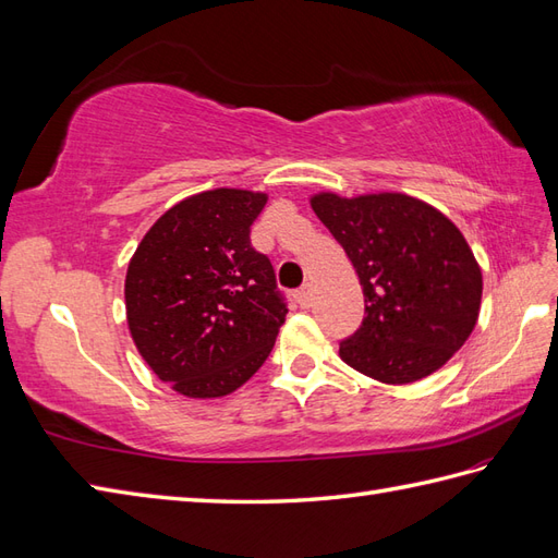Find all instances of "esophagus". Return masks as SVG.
<instances>
[{
	"label": "esophagus",
	"instance_id": "obj_1",
	"mask_svg": "<svg viewBox=\"0 0 558 558\" xmlns=\"http://www.w3.org/2000/svg\"><path fill=\"white\" fill-rule=\"evenodd\" d=\"M295 303L301 305V307H310L312 305V283H303V287L295 291Z\"/></svg>",
	"mask_w": 558,
	"mask_h": 558
}]
</instances>
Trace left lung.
Listing matches in <instances>:
<instances>
[{"label":"left lung","instance_id":"1","mask_svg":"<svg viewBox=\"0 0 558 558\" xmlns=\"http://www.w3.org/2000/svg\"><path fill=\"white\" fill-rule=\"evenodd\" d=\"M348 253L364 291V319L341 360L388 386L414 384L466 343L481 312L483 275L457 225L398 192L310 198Z\"/></svg>","mask_w":558,"mask_h":558}]
</instances>
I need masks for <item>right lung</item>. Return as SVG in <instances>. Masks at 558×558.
Here are the masks:
<instances>
[{"label":"right lung","instance_id":"right-lung-1","mask_svg":"<svg viewBox=\"0 0 558 558\" xmlns=\"http://www.w3.org/2000/svg\"><path fill=\"white\" fill-rule=\"evenodd\" d=\"M267 194L210 189L144 234L125 277L132 341L154 374L194 400L222 398L260 369L287 303L251 225Z\"/></svg>","mask_w":558,"mask_h":558}]
</instances>
